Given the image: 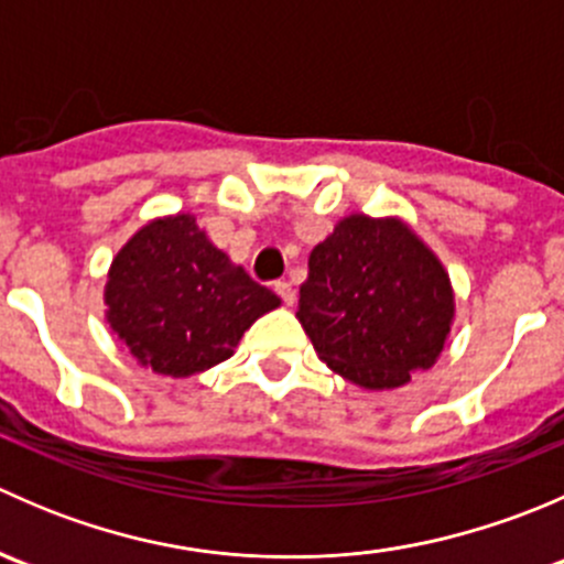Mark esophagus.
<instances>
[{
    "instance_id": "esophagus-1",
    "label": "esophagus",
    "mask_w": 564,
    "mask_h": 564,
    "mask_svg": "<svg viewBox=\"0 0 564 564\" xmlns=\"http://www.w3.org/2000/svg\"><path fill=\"white\" fill-rule=\"evenodd\" d=\"M275 292L281 294V300L286 305H294V300H297V292H294V286L289 281H275Z\"/></svg>"
}]
</instances>
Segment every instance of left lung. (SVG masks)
<instances>
[{"label":"left lung","instance_id":"left-lung-1","mask_svg":"<svg viewBox=\"0 0 564 564\" xmlns=\"http://www.w3.org/2000/svg\"><path fill=\"white\" fill-rule=\"evenodd\" d=\"M451 278L406 224L349 215L311 250L297 318L316 355L368 390L401 388L445 349Z\"/></svg>","mask_w":564,"mask_h":564}]
</instances>
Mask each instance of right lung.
Masks as SVG:
<instances>
[{
	"label": "right lung",
	"instance_id": "add662e5",
	"mask_svg": "<svg viewBox=\"0 0 564 564\" xmlns=\"http://www.w3.org/2000/svg\"><path fill=\"white\" fill-rule=\"evenodd\" d=\"M106 316L130 355L163 377L229 360L242 333L281 300L207 240L193 215L158 218L111 261Z\"/></svg>",
	"mask_w": 564,
	"mask_h": 564
}]
</instances>
